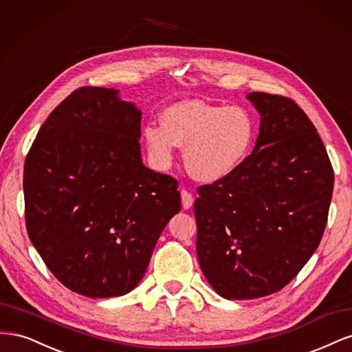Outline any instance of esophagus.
<instances>
[{"instance_id":"1","label":"esophagus","mask_w":352,"mask_h":352,"mask_svg":"<svg viewBox=\"0 0 352 352\" xmlns=\"http://www.w3.org/2000/svg\"><path fill=\"white\" fill-rule=\"evenodd\" d=\"M180 197H182V206H184L185 210L192 207V204H194V197H192V194L189 192V190H186V189L180 190Z\"/></svg>"}]
</instances>
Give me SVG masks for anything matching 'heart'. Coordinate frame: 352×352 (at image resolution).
<instances>
[{
	"label": "heart",
	"instance_id": "b5f03b06",
	"mask_svg": "<svg viewBox=\"0 0 352 352\" xmlns=\"http://www.w3.org/2000/svg\"><path fill=\"white\" fill-rule=\"evenodd\" d=\"M257 133V119L247 107L186 100L167 107L162 124H146L144 138L158 167H168L176 146H185L188 173L198 182L214 184L238 172Z\"/></svg>",
	"mask_w": 352,
	"mask_h": 352
}]
</instances>
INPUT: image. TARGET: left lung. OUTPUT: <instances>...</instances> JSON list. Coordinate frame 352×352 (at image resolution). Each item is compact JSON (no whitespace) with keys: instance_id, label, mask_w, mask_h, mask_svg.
<instances>
[{"instance_id":"8db88e82","label":"left lung","mask_w":352,"mask_h":352,"mask_svg":"<svg viewBox=\"0 0 352 352\" xmlns=\"http://www.w3.org/2000/svg\"><path fill=\"white\" fill-rule=\"evenodd\" d=\"M261 116L252 154L232 176L198 188L197 254L226 300L280 291L326 228L333 168L314 124L286 97L247 95Z\"/></svg>"}]
</instances>
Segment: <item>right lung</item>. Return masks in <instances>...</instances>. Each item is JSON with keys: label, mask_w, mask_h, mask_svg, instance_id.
<instances>
[{"label": "right lung", "mask_w": 352, "mask_h": 352, "mask_svg": "<svg viewBox=\"0 0 352 352\" xmlns=\"http://www.w3.org/2000/svg\"><path fill=\"white\" fill-rule=\"evenodd\" d=\"M141 110L82 87L41 126L23 170L28 235L56 278L89 298L141 282L180 211L177 180L144 166Z\"/></svg>", "instance_id": "obj_1"}]
</instances>
